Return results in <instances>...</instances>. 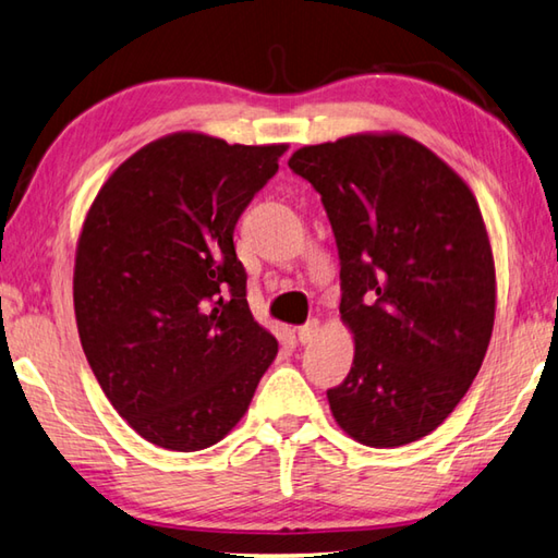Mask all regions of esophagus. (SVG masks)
Wrapping results in <instances>:
<instances>
[{"label": "esophagus", "mask_w": 558, "mask_h": 558, "mask_svg": "<svg viewBox=\"0 0 558 558\" xmlns=\"http://www.w3.org/2000/svg\"><path fill=\"white\" fill-rule=\"evenodd\" d=\"M318 332H320V323L318 320H311L306 325H301V328L296 330L299 342L301 344H308V342H313L315 338H318Z\"/></svg>", "instance_id": "34e87169"}]
</instances>
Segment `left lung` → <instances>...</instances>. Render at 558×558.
Segmentation results:
<instances>
[{"label":"left lung","instance_id":"8db88e82","mask_svg":"<svg viewBox=\"0 0 558 558\" xmlns=\"http://www.w3.org/2000/svg\"><path fill=\"white\" fill-rule=\"evenodd\" d=\"M289 167L320 194L340 255V315L354 362L328 391L335 423L401 447L459 405L486 356L496 267L476 196L401 133L306 145Z\"/></svg>","mask_w":558,"mask_h":558}]
</instances>
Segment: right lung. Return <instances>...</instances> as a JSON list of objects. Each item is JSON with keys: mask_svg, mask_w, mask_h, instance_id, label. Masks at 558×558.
Wrapping results in <instances>:
<instances>
[{"mask_svg": "<svg viewBox=\"0 0 558 558\" xmlns=\"http://www.w3.org/2000/svg\"><path fill=\"white\" fill-rule=\"evenodd\" d=\"M289 145L172 133L116 170L84 218L72 296L94 376L148 442H220L279 344L252 318L233 233Z\"/></svg>", "mask_w": 558, "mask_h": 558, "instance_id": "add662e5", "label": "right lung"}]
</instances>
